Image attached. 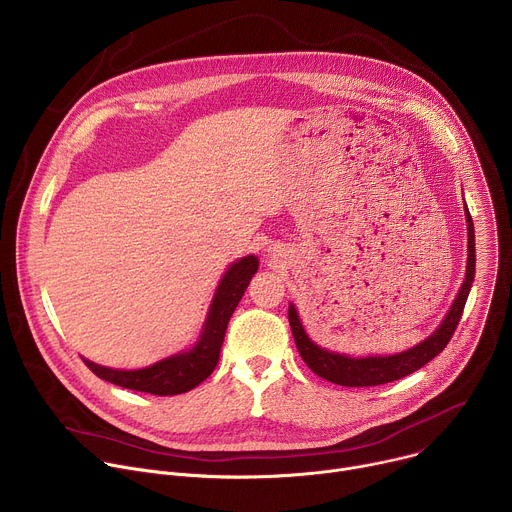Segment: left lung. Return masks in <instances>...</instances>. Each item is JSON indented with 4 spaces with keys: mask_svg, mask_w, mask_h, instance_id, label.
<instances>
[{
    "mask_svg": "<svg viewBox=\"0 0 512 512\" xmlns=\"http://www.w3.org/2000/svg\"><path fill=\"white\" fill-rule=\"evenodd\" d=\"M466 223H468V265H466V279L460 287V294L456 296L448 316L442 320L440 328H437L429 338L423 342L415 344L413 348L399 352V354H389V356H364V358H352L346 354L338 352H328L320 348L316 342H312L300 322V316L294 308V304H289L287 318L291 326V334H294L296 346L300 356L308 367L322 379L342 385V387H375V385H385L391 381H399L417 369H421L423 364H427L433 356L440 354L450 338L454 336L458 322L462 318L470 287L474 281V269H476V243H474V225H472V216L466 208Z\"/></svg>",
    "mask_w": 512,
    "mask_h": 512,
    "instance_id": "obj_1",
    "label": "left lung"
}]
</instances>
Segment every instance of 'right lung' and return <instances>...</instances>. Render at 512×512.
Returning <instances> with one entry per match:
<instances>
[{"mask_svg":"<svg viewBox=\"0 0 512 512\" xmlns=\"http://www.w3.org/2000/svg\"><path fill=\"white\" fill-rule=\"evenodd\" d=\"M257 267H259V261L255 255L243 257L229 267V271L216 287V294L210 304L202 336L192 350L174 354L170 358H164L152 364L148 369H137V371L107 369L91 360H85V364L99 379L125 389L152 393L160 397L188 393L190 389L206 381L208 375L214 371L218 356H221V346L225 340L229 320L237 304L241 302L251 277L257 273Z\"/></svg>","mask_w":512,"mask_h":512,"instance_id":"obj_1","label":"right lung"}]
</instances>
